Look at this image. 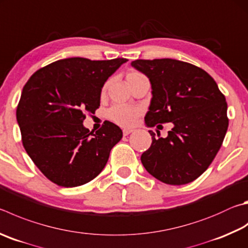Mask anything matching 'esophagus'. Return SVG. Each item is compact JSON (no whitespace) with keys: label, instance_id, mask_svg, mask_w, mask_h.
Returning a JSON list of instances; mask_svg holds the SVG:
<instances>
[{"label":"esophagus","instance_id":"obj_1","mask_svg":"<svg viewBox=\"0 0 248 248\" xmlns=\"http://www.w3.org/2000/svg\"><path fill=\"white\" fill-rule=\"evenodd\" d=\"M132 132H133L132 129H124V130H123V133H124V137H125V136H129V134L132 133Z\"/></svg>","mask_w":248,"mask_h":248}]
</instances>
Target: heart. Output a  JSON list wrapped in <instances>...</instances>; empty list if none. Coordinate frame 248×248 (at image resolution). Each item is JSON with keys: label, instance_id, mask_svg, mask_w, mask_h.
I'll return each instance as SVG.
<instances>
[{"label": "heart", "instance_id": "heart-1", "mask_svg": "<svg viewBox=\"0 0 248 248\" xmlns=\"http://www.w3.org/2000/svg\"><path fill=\"white\" fill-rule=\"evenodd\" d=\"M143 78L146 77L142 73H140V71L130 70L127 76H125V82H127L128 87L131 89L139 80ZM105 90L106 85L103 88L102 92L104 93ZM140 114H141V110L138 107L127 105H114L107 111V117H108L112 123L123 125V127H130V125L136 124Z\"/></svg>", "mask_w": 248, "mask_h": 248}]
</instances>
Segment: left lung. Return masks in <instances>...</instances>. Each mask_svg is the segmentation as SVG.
<instances>
[{"label": "left lung", "mask_w": 248, "mask_h": 248, "mask_svg": "<svg viewBox=\"0 0 248 248\" xmlns=\"http://www.w3.org/2000/svg\"><path fill=\"white\" fill-rule=\"evenodd\" d=\"M131 65L152 84L146 124H173L165 139L148 131L153 141L141 156L144 168L171 186L194 181L213 163L226 137V97L209 74L190 62L161 58Z\"/></svg>", "instance_id": "left-lung-1"}]
</instances>
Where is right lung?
<instances>
[{"instance_id":"1","label":"right lung","mask_w":248,"mask_h":248,"mask_svg":"<svg viewBox=\"0 0 248 248\" xmlns=\"http://www.w3.org/2000/svg\"><path fill=\"white\" fill-rule=\"evenodd\" d=\"M127 58L54 62L31 76L16 117L27 154L46 177L64 187L82 186L100 174L121 129L105 120L95 133L83 127L85 114L100 107L106 80Z\"/></svg>"}]
</instances>
